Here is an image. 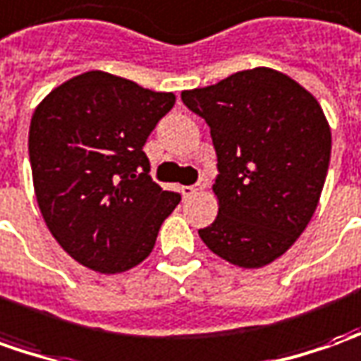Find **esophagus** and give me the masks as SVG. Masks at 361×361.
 I'll use <instances>...</instances> for the list:
<instances>
[{
	"mask_svg": "<svg viewBox=\"0 0 361 361\" xmlns=\"http://www.w3.org/2000/svg\"><path fill=\"white\" fill-rule=\"evenodd\" d=\"M205 188H207V178L201 176L200 181H197L195 185H183V188H181V195H183V197H191V195H195L197 191L205 190Z\"/></svg>",
	"mask_w": 361,
	"mask_h": 361,
	"instance_id": "1",
	"label": "esophagus"
}]
</instances>
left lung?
Listing matches in <instances>:
<instances>
[{"label":"left lung","instance_id":"1","mask_svg":"<svg viewBox=\"0 0 361 361\" xmlns=\"http://www.w3.org/2000/svg\"><path fill=\"white\" fill-rule=\"evenodd\" d=\"M207 122L217 154L215 221L200 229L215 255L243 269L273 263L312 219L332 134L318 100L279 71H239L181 92Z\"/></svg>","mask_w":361,"mask_h":361}]
</instances>
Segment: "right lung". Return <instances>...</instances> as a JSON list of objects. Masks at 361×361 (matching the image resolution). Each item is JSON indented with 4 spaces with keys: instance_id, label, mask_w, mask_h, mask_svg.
<instances>
[{
    "instance_id": "right-lung-1",
    "label": "right lung",
    "mask_w": 361,
    "mask_h": 361,
    "mask_svg": "<svg viewBox=\"0 0 361 361\" xmlns=\"http://www.w3.org/2000/svg\"><path fill=\"white\" fill-rule=\"evenodd\" d=\"M128 78L88 71L51 90L33 112L29 160L37 203L65 251L98 273L148 257L180 203L148 176L144 144L173 106Z\"/></svg>"
}]
</instances>
